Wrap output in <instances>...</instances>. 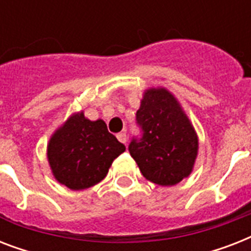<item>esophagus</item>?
<instances>
[{"instance_id": "34e87169", "label": "esophagus", "mask_w": 251, "mask_h": 251, "mask_svg": "<svg viewBox=\"0 0 251 251\" xmlns=\"http://www.w3.org/2000/svg\"><path fill=\"white\" fill-rule=\"evenodd\" d=\"M117 139L120 142H121V143H124V145H125L126 142H127V137H126V134L125 133H120V134H117Z\"/></svg>"}]
</instances>
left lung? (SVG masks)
<instances>
[{
    "instance_id": "obj_1",
    "label": "left lung",
    "mask_w": 251,
    "mask_h": 251,
    "mask_svg": "<svg viewBox=\"0 0 251 251\" xmlns=\"http://www.w3.org/2000/svg\"><path fill=\"white\" fill-rule=\"evenodd\" d=\"M143 137L133 139L129 152L146 179L173 186L193 172L198 135L179 101L164 87L147 88L137 112Z\"/></svg>"
}]
</instances>
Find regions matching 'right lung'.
Returning <instances> with one entry per match:
<instances>
[{"instance_id": "obj_1", "label": "right lung", "mask_w": 251, "mask_h": 251, "mask_svg": "<svg viewBox=\"0 0 251 251\" xmlns=\"http://www.w3.org/2000/svg\"><path fill=\"white\" fill-rule=\"evenodd\" d=\"M125 150L108 131L105 122L91 121L80 110L52 134L47 157L61 185L70 190H84L105 178L114 159Z\"/></svg>"}]
</instances>
